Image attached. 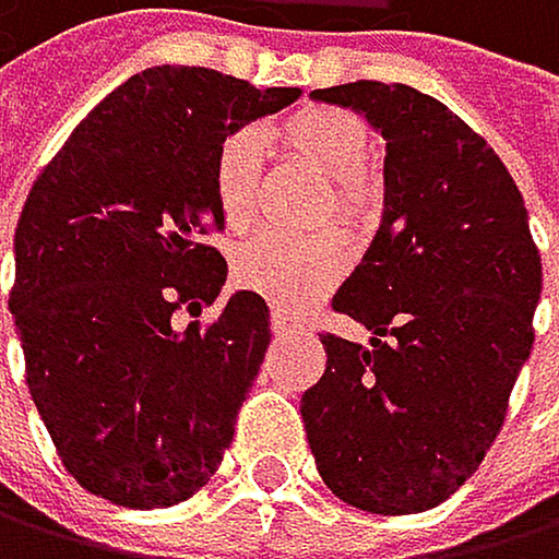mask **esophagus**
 <instances>
[{"label": "esophagus", "instance_id": "obj_1", "mask_svg": "<svg viewBox=\"0 0 559 559\" xmlns=\"http://www.w3.org/2000/svg\"><path fill=\"white\" fill-rule=\"evenodd\" d=\"M271 330H274V336H285V333H295L298 326H295V322H292L282 309H274V312H271Z\"/></svg>", "mask_w": 559, "mask_h": 559}]
</instances>
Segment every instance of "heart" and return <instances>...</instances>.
Wrapping results in <instances>:
<instances>
[{
	"label": "heart",
	"mask_w": 559,
	"mask_h": 559,
	"mask_svg": "<svg viewBox=\"0 0 559 559\" xmlns=\"http://www.w3.org/2000/svg\"><path fill=\"white\" fill-rule=\"evenodd\" d=\"M277 147L288 157L316 167L319 175L333 178V209L343 219H357L367 192L364 171L371 160V133L343 109L309 106L288 116L274 130ZM212 195L226 229L243 233L257 219V195H261V143L250 130L223 136L212 157ZM347 243L336 233H322L312 240H288L277 233H264L240 247L233 271L237 282L267 298L271 306L295 312L322 292H330L347 271Z\"/></svg>",
	"instance_id": "b5f03b06"
}]
</instances>
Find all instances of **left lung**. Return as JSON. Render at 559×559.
<instances>
[{"instance_id": "obj_1", "label": "left lung", "mask_w": 559, "mask_h": 559, "mask_svg": "<svg viewBox=\"0 0 559 559\" xmlns=\"http://www.w3.org/2000/svg\"><path fill=\"white\" fill-rule=\"evenodd\" d=\"M312 98L384 136V209L333 295L371 343L322 336L306 437L347 506L426 512L485 461L533 350L543 264L526 202L488 143L419 88L350 82Z\"/></svg>"}]
</instances>
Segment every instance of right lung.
I'll return each instance as SVG.
<instances>
[{
    "label": "right lung",
    "mask_w": 559,
    "mask_h": 559,
    "mask_svg": "<svg viewBox=\"0 0 559 559\" xmlns=\"http://www.w3.org/2000/svg\"><path fill=\"white\" fill-rule=\"evenodd\" d=\"M209 68H147L106 95L33 181L9 298L33 405L85 491L127 509L192 498L233 440L271 343L267 302L229 295L205 240L223 226L212 157L223 136L292 106Z\"/></svg>",
    "instance_id": "1"
}]
</instances>
